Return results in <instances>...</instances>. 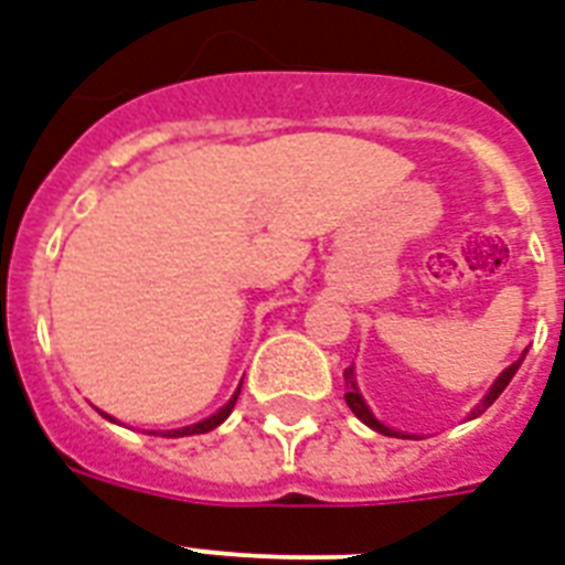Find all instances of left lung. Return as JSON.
<instances>
[{"label": "left lung", "mask_w": 565, "mask_h": 565, "mask_svg": "<svg viewBox=\"0 0 565 565\" xmlns=\"http://www.w3.org/2000/svg\"><path fill=\"white\" fill-rule=\"evenodd\" d=\"M525 354H529V351H522L520 360L511 362V365H508V369L502 371V374H499L497 380H493V386H490V392L484 394V397H481L479 403H476L473 409H470V415H467V420H473V417H479L481 412L488 409V406H493V401H497L499 394L505 392V386H508V383H511V380H513V374H516V371H520V365H522V360H525ZM342 377H345V403H348V409L354 412V415L360 417L362 424L371 426V429H374V433L388 435V438H415V441H417V435L401 433V429H392V426L380 424L377 417H374V412L369 409V403H365V397H362V394H360V386H356L354 365H348L345 374H342Z\"/></svg>", "instance_id": "1"}]
</instances>
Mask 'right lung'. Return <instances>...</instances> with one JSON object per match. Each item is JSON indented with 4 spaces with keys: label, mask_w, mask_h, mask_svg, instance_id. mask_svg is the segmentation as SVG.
Returning a JSON list of instances; mask_svg holds the SVG:
<instances>
[{
    "label": "right lung",
    "mask_w": 565,
    "mask_h": 565,
    "mask_svg": "<svg viewBox=\"0 0 565 565\" xmlns=\"http://www.w3.org/2000/svg\"><path fill=\"white\" fill-rule=\"evenodd\" d=\"M237 394H241V388H237V392L232 394V397H228V403H226V406H223V409H217V412H214V415H209V417H205V420H200V424L182 426V429H168V433H162V435H168V438H182V435H203V433H211V429H217V426L223 424V420H226L228 415H232V409H235ZM100 415L107 417V420H116V417H109L107 412H100Z\"/></svg>",
    "instance_id": "obj_1"
}]
</instances>
